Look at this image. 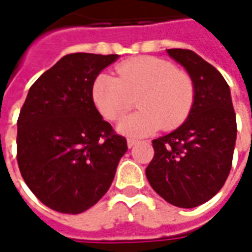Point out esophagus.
Returning <instances> with one entry per match:
<instances>
[{
    "mask_svg": "<svg viewBox=\"0 0 252 252\" xmlns=\"http://www.w3.org/2000/svg\"><path fill=\"white\" fill-rule=\"evenodd\" d=\"M136 140H135V139H128V140H126V144H128V147L131 148V147H133V146H135V144H136Z\"/></svg>",
    "mask_w": 252,
    "mask_h": 252,
    "instance_id": "1",
    "label": "esophagus"
}]
</instances>
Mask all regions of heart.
Instances as JSON below:
<instances>
[{"mask_svg":"<svg viewBox=\"0 0 252 252\" xmlns=\"http://www.w3.org/2000/svg\"><path fill=\"white\" fill-rule=\"evenodd\" d=\"M117 78L99 74L92 86L95 108L106 120L119 121L137 105L140 110L119 126L126 135L144 136L163 128L173 131L188 119L194 104V82L175 64L139 57L117 67Z\"/></svg>","mask_w":252,"mask_h":252,"instance_id":"heart-1","label":"heart"}]
</instances>
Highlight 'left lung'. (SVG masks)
<instances>
[{"instance_id":"left-lung-1","label":"left lung","mask_w":252,"mask_h":252,"mask_svg":"<svg viewBox=\"0 0 252 252\" xmlns=\"http://www.w3.org/2000/svg\"><path fill=\"white\" fill-rule=\"evenodd\" d=\"M167 52L193 79L194 104L180 128L154 139L155 154L146 175L171 205L194 208L211 200L227 181L236 142V115L229 86L215 67L190 50Z\"/></svg>"}]
</instances>
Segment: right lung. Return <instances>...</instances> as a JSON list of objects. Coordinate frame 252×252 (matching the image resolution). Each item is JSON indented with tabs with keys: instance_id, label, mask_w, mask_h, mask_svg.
Returning <instances> with one entry per match:
<instances>
[{
	"instance_id": "1",
	"label": "right lung",
	"mask_w": 252,
	"mask_h": 252,
	"mask_svg": "<svg viewBox=\"0 0 252 252\" xmlns=\"http://www.w3.org/2000/svg\"><path fill=\"white\" fill-rule=\"evenodd\" d=\"M119 55L75 52L31 86L17 120V163L31 191L61 213L97 204L126 153V139L95 108L92 86Z\"/></svg>"
}]
</instances>
